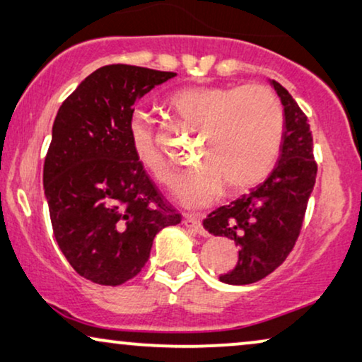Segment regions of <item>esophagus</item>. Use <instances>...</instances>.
I'll return each mask as SVG.
<instances>
[{
	"instance_id": "obj_1",
	"label": "esophagus",
	"mask_w": 362,
	"mask_h": 362,
	"mask_svg": "<svg viewBox=\"0 0 362 362\" xmlns=\"http://www.w3.org/2000/svg\"><path fill=\"white\" fill-rule=\"evenodd\" d=\"M183 225H185L188 230H192V231H195L198 234H202V236H205V230H203L202 221L198 220L197 216L185 215V216H183Z\"/></svg>"
}]
</instances>
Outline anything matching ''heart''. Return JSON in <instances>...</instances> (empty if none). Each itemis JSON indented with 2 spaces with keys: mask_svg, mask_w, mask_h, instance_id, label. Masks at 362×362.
<instances>
[{
  "mask_svg": "<svg viewBox=\"0 0 362 362\" xmlns=\"http://www.w3.org/2000/svg\"><path fill=\"white\" fill-rule=\"evenodd\" d=\"M183 124L202 132L198 164L175 182L185 206L200 208L220 195L261 183L276 165L284 134L277 96L264 86H190L170 96ZM128 132L137 160L160 182L172 179L170 164L154 139V123L142 110L132 111Z\"/></svg>",
  "mask_w": 362,
  "mask_h": 362,
  "instance_id": "1",
  "label": "heart"
}]
</instances>
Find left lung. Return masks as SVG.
Returning <instances> with one entry per match:
<instances>
[{"label":"left lung","instance_id":"1","mask_svg":"<svg viewBox=\"0 0 362 362\" xmlns=\"http://www.w3.org/2000/svg\"><path fill=\"white\" fill-rule=\"evenodd\" d=\"M267 81L284 106L279 162L261 185L211 211L203 221L208 233L231 239L239 247L236 266L220 276L230 285L261 281L285 261L298 238L317 179L307 116L281 83Z\"/></svg>","mask_w":362,"mask_h":362}]
</instances>
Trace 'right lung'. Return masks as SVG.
<instances>
[{
	"instance_id": "1",
	"label": "right lung",
	"mask_w": 362,
	"mask_h": 362,
	"mask_svg": "<svg viewBox=\"0 0 362 362\" xmlns=\"http://www.w3.org/2000/svg\"><path fill=\"white\" fill-rule=\"evenodd\" d=\"M177 74L106 65L64 101L44 162V193L60 251L100 285L129 281L149 259L156 234L180 223L132 151L134 105Z\"/></svg>"
}]
</instances>
